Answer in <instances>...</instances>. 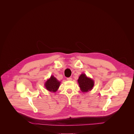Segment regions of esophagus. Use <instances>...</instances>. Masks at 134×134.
Instances as JSON below:
<instances>
[{
  "label": "esophagus",
  "mask_w": 134,
  "mask_h": 134,
  "mask_svg": "<svg viewBox=\"0 0 134 134\" xmlns=\"http://www.w3.org/2000/svg\"><path fill=\"white\" fill-rule=\"evenodd\" d=\"M72 78H70V77H69V78H67V80H68V81H71V80H72Z\"/></svg>",
  "instance_id": "obj_1"
}]
</instances>
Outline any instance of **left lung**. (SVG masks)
Returning <instances> with one entry per match:
<instances>
[{
  "mask_svg": "<svg viewBox=\"0 0 134 134\" xmlns=\"http://www.w3.org/2000/svg\"><path fill=\"white\" fill-rule=\"evenodd\" d=\"M79 86L81 91L83 92H87L91 90L94 85V80L86 76L84 73H82L77 80Z\"/></svg>",
  "mask_w": 134,
  "mask_h": 134,
  "instance_id": "obj_1",
  "label": "left lung"
}]
</instances>
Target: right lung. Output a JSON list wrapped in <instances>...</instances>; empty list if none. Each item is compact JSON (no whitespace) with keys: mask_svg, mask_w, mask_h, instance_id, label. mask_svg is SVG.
<instances>
[{"mask_svg":"<svg viewBox=\"0 0 134 134\" xmlns=\"http://www.w3.org/2000/svg\"><path fill=\"white\" fill-rule=\"evenodd\" d=\"M61 82L58 80L56 77L52 75L45 83V87L46 89L52 92H55L57 91L60 85Z\"/></svg>","mask_w":134,"mask_h":134,"instance_id":"1","label":"right lung"}]
</instances>
